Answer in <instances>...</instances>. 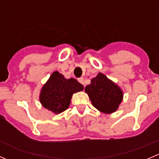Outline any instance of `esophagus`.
Masks as SVG:
<instances>
[{
    "label": "esophagus",
    "instance_id": "obj_1",
    "mask_svg": "<svg viewBox=\"0 0 159 159\" xmlns=\"http://www.w3.org/2000/svg\"><path fill=\"white\" fill-rule=\"evenodd\" d=\"M78 81H79V82L80 83H81V84H83V85H84V78H78Z\"/></svg>",
    "mask_w": 159,
    "mask_h": 159
}]
</instances>
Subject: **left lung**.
Returning <instances> with one entry per match:
<instances>
[{"label":"left lung","mask_w":159,"mask_h":159,"mask_svg":"<svg viewBox=\"0 0 159 159\" xmlns=\"http://www.w3.org/2000/svg\"><path fill=\"white\" fill-rule=\"evenodd\" d=\"M93 106L105 114H111L118 108L122 102L121 89L102 73L91 80V84L85 87Z\"/></svg>","instance_id":"left-lung-1"}]
</instances>
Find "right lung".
<instances>
[{"label":"right lung","instance_id":"add662e5","mask_svg":"<svg viewBox=\"0 0 159 159\" xmlns=\"http://www.w3.org/2000/svg\"><path fill=\"white\" fill-rule=\"evenodd\" d=\"M83 89L84 86L76 79H66L63 75L56 70L43 85L39 100L46 109L54 114H60L68 108L74 93Z\"/></svg>","mask_w":159,"mask_h":159}]
</instances>
